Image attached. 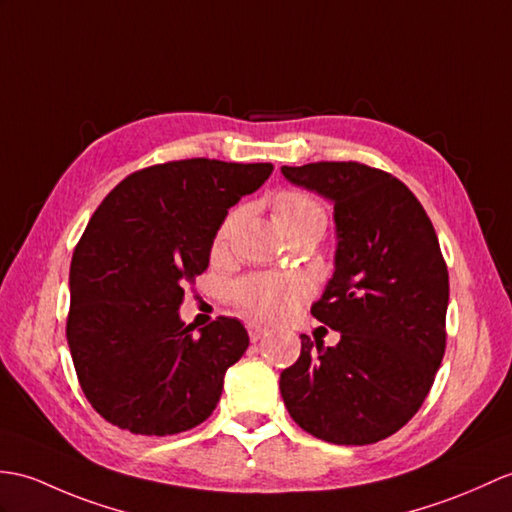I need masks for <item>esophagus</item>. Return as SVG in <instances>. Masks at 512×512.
Segmentation results:
<instances>
[{
  "label": "esophagus",
  "mask_w": 512,
  "mask_h": 512,
  "mask_svg": "<svg viewBox=\"0 0 512 512\" xmlns=\"http://www.w3.org/2000/svg\"><path fill=\"white\" fill-rule=\"evenodd\" d=\"M266 334H268V327L257 325V323H248V336H251V340H259V338H264Z\"/></svg>",
  "instance_id": "esophagus-1"
}]
</instances>
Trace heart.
Listing matches in <instances>:
<instances>
[{
    "instance_id": "heart-1",
    "label": "heart",
    "mask_w": 512,
    "mask_h": 512,
    "mask_svg": "<svg viewBox=\"0 0 512 512\" xmlns=\"http://www.w3.org/2000/svg\"><path fill=\"white\" fill-rule=\"evenodd\" d=\"M275 216H277V222L281 224V229H285L305 220L325 222V209L310 196L299 194V192H283L275 202ZM237 220H240V211H233L231 216L222 222V227L218 229V235H216L218 246H222L229 240ZM303 294H305V285L299 279L253 277L237 288V301H240L244 310L251 312L253 316L277 320V318L288 316Z\"/></svg>"
}]
</instances>
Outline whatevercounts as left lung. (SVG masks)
<instances>
[{
    "mask_svg": "<svg viewBox=\"0 0 512 512\" xmlns=\"http://www.w3.org/2000/svg\"><path fill=\"white\" fill-rule=\"evenodd\" d=\"M285 181L334 205V275L312 316L336 347L301 336L279 379L290 417L334 445H371L406 425L445 355L447 266L421 202L399 178L353 161L283 165Z\"/></svg>",
    "mask_w": 512,
    "mask_h": 512,
    "instance_id": "8db88e82",
    "label": "left lung"
}]
</instances>
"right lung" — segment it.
Wrapping results in <instances>:
<instances>
[{"instance_id":"right-lung-1","label":"right lung","mask_w":512,"mask_h":512,"mask_svg":"<svg viewBox=\"0 0 512 512\" xmlns=\"http://www.w3.org/2000/svg\"><path fill=\"white\" fill-rule=\"evenodd\" d=\"M270 172V163L172 161L130 174L95 209L71 257L67 342L100 417L170 436L216 410L248 331L224 316L196 331L178 307L209 268L229 209Z\"/></svg>"}]
</instances>
